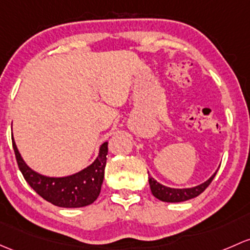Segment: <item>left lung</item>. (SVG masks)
<instances>
[{"label":"left lung","mask_w":250,"mask_h":250,"mask_svg":"<svg viewBox=\"0 0 250 250\" xmlns=\"http://www.w3.org/2000/svg\"><path fill=\"white\" fill-rule=\"evenodd\" d=\"M217 171H215L213 175L208 178V180H206L205 182L200 183V185L194 186V187H190V188L167 187V186L162 185V183H159L158 181L154 180L151 175H148V182H149V187H151V191L152 194H153L154 198L159 199L160 201H165V202H182L200 195L202 191L208 187L209 183L212 182V180L214 178Z\"/></svg>","instance_id":"left-lung-1"}]
</instances>
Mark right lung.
Wrapping results in <instances>:
<instances>
[{"label":"right lung","mask_w":250,"mask_h":250,"mask_svg":"<svg viewBox=\"0 0 250 250\" xmlns=\"http://www.w3.org/2000/svg\"><path fill=\"white\" fill-rule=\"evenodd\" d=\"M13 148L18 165L26 182L44 200L64 208H77L88 206L97 200L101 193L106 165L107 141L99 147L97 158L92 164L80 171L62 177L45 176L31 169L21 157L14 138L12 135Z\"/></svg>","instance_id":"add662e5"}]
</instances>
